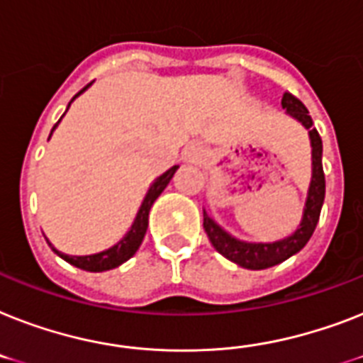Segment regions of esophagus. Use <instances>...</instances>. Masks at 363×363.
Masks as SVG:
<instances>
[{"mask_svg": "<svg viewBox=\"0 0 363 363\" xmlns=\"http://www.w3.org/2000/svg\"><path fill=\"white\" fill-rule=\"evenodd\" d=\"M203 156V149L201 145H197V143H188L184 147V151H182V158L186 162H199Z\"/></svg>", "mask_w": 363, "mask_h": 363, "instance_id": "obj_1", "label": "esophagus"}]
</instances>
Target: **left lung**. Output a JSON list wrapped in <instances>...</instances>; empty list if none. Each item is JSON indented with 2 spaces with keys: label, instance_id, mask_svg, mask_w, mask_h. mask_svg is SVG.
Instances as JSON below:
<instances>
[{
  "label": "left lung",
  "instance_id": "1",
  "mask_svg": "<svg viewBox=\"0 0 363 363\" xmlns=\"http://www.w3.org/2000/svg\"><path fill=\"white\" fill-rule=\"evenodd\" d=\"M285 113L296 119L304 126L309 134L311 143V181H309L308 197H306L304 212L298 228L294 229L289 237L276 240V242H246L240 238L233 237L222 225H218L214 220L203 208V228L207 231L208 240L223 257L237 263L238 267L250 268V270H263L274 264H279L293 257L304 248L308 240L313 235L317 222H319L320 208L325 203V172H323V141L319 132L313 128V121L309 117V111L298 99H294L291 93H285L281 99Z\"/></svg>",
  "mask_w": 363,
  "mask_h": 363
}]
</instances>
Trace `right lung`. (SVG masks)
<instances>
[{
  "label": "right lung",
  "instance_id": "1",
  "mask_svg": "<svg viewBox=\"0 0 363 363\" xmlns=\"http://www.w3.org/2000/svg\"><path fill=\"white\" fill-rule=\"evenodd\" d=\"M87 87H89V85H87ZM87 87H84V89L79 91L78 95H74V99L76 96L82 95V93L87 89ZM72 100H70V102H72ZM70 102H69V106H70ZM67 110H69V108H67ZM61 119H63V117H61ZM59 121L54 125L52 132L57 128ZM52 132H50V135H52ZM177 169H179V166L169 167L166 173H162L158 179H155V182L151 184V188L147 190L145 197H143V201H141V207H140V211H138V214H135L134 223H132L130 229L126 231L125 237L121 238L117 244H113L111 248L104 250V252L93 253V255H67V253H61L59 250H55L48 238H46V240H48V244L52 246V250L57 253L59 257L65 259L67 263L82 268V270H87V272H104V270L117 268L119 264H123L125 261H128V259H130L132 255L138 252V248L141 246V242H143V237H145V233H147V225H149V212H151L152 203L158 199V196H160L162 191H164V188L169 184V181L173 179V175H175Z\"/></svg>",
  "mask_w": 363,
  "mask_h": 363
}]
</instances>
